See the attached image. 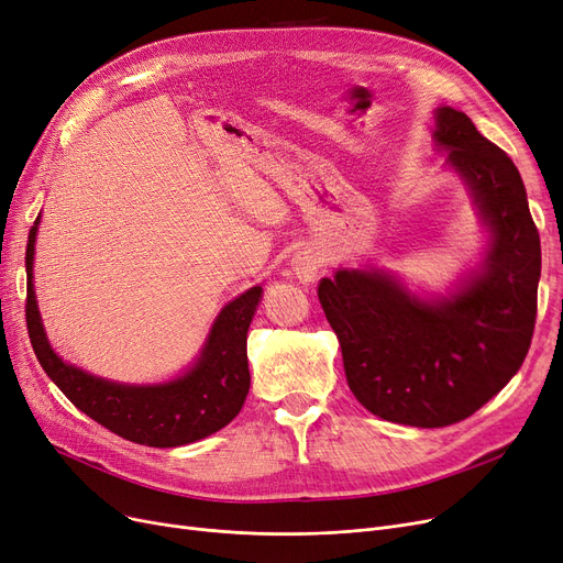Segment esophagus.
<instances>
[{"label": "esophagus", "mask_w": 563, "mask_h": 563, "mask_svg": "<svg viewBox=\"0 0 563 563\" xmlns=\"http://www.w3.org/2000/svg\"><path fill=\"white\" fill-rule=\"evenodd\" d=\"M319 256L313 250H302L294 258H290V269L300 282H311L319 273Z\"/></svg>", "instance_id": "1"}]
</instances>
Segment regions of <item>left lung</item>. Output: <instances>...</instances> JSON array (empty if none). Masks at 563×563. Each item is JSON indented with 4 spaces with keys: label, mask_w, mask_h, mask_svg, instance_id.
Returning a JSON list of instances; mask_svg holds the SVG:
<instances>
[{
    "label": "left lung",
    "mask_w": 563,
    "mask_h": 563,
    "mask_svg": "<svg viewBox=\"0 0 563 563\" xmlns=\"http://www.w3.org/2000/svg\"><path fill=\"white\" fill-rule=\"evenodd\" d=\"M434 141L474 198L487 252L448 296L422 298L388 269L340 267L319 300L355 399L374 416L445 427L476 413L522 367L541 279V238L510 156L462 110H434Z\"/></svg>",
    "instance_id": "8db88e82"
}]
</instances>
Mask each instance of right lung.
I'll return each mask as SVG.
<instances>
[{"instance_id":"right-lung-1","label":"right lung","mask_w":563,"mask_h":563,"mask_svg":"<svg viewBox=\"0 0 563 563\" xmlns=\"http://www.w3.org/2000/svg\"><path fill=\"white\" fill-rule=\"evenodd\" d=\"M38 221L41 214L30 229L25 254L27 332L43 372L74 407L118 437L152 448L187 445L227 427L240 413L250 393L246 330L261 302L263 286L244 290L219 311L203 349L185 374L152 386L118 384L64 363L48 342L34 294Z\"/></svg>"}]
</instances>
